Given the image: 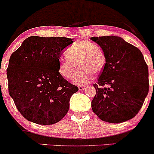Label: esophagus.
I'll return each mask as SVG.
<instances>
[{"label":"esophagus","instance_id":"1","mask_svg":"<svg viewBox=\"0 0 154 154\" xmlns=\"http://www.w3.org/2000/svg\"><path fill=\"white\" fill-rule=\"evenodd\" d=\"M86 86H78V88L80 90H81V91H83V90L86 88Z\"/></svg>","mask_w":154,"mask_h":154}]
</instances>
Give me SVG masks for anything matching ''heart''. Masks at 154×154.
Returning a JSON list of instances; mask_svg holds the SVG:
<instances>
[{
	"mask_svg": "<svg viewBox=\"0 0 154 154\" xmlns=\"http://www.w3.org/2000/svg\"><path fill=\"white\" fill-rule=\"evenodd\" d=\"M66 59L59 63L58 73L65 79H70L76 67L79 70L72 78L74 84L83 85L92 80L103 71L106 64V57L103 49L88 41L77 42L65 51Z\"/></svg>",
	"mask_w": 154,
	"mask_h": 154,
	"instance_id": "obj_1",
	"label": "heart"
}]
</instances>
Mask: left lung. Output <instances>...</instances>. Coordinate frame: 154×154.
Instances as JSON below:
<instances>
[{
    "instance_id": "left-lung-1",
    "label": "left lung",
    "mask_w": 154,
    "mask_h": 154,
    "mask_svg": "<svg viewBox=\"0 0 154 154\" xmlns=\"http://www.w3.org/2000/svg\"><path fill=\"white\" fill-rule=\"evenodd\" d=\"M106 57V64L93 86L91 108L100 119L122 123L138 114L149 91L148 67L139 48L115 35L91 37Z\"/></svg>"
}]
</instances>
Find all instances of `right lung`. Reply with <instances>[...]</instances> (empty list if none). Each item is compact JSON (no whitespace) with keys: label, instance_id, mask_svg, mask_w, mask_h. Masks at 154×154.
Listing matches in <instances>:
<instances>
[{"label":"right lung","instance_id":"obj_1","mask_svg":"<svg viewBox=\"0 0 154 154\" xmlns=\"http://www.w3.org/2000/svg\"><path fill=\"white\" fill-rule=\"evenodd\" d=\"M66 37L29 36L11 55L7 69L9 94L27 120L42 125L60 122L78 87L59 74L62 52L72 44Z\"/></svg>","mask_w":154,"mask_h":154}]
</instances>
